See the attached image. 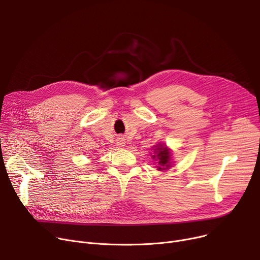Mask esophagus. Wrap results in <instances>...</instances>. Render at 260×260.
<instances>
[{
	"label": "esophagus",
	"instance_id": "1",
	"mask_svg": "<svg viewBox=\"0 0 260 260\" xmlns=\"http://www.w3.org/2000/svg\"><path fill=\"white\" fill-rule=\"evenodd\" d=\"M117 145L119 146V147H123V146H124L125 145V140L124 139H123V138H118L117 139Z\"/></svg>",
	"mask_w": 260,
	"mask_h": 260
}]
</instances>
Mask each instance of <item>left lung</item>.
Returning <instances> with one entry per match:
<instances>
[{
  "label": "left lung",
  "instance_id": "left-lung-1",
  "mask_svg": "<svg viewBox=\"0 0 260 260\" xmlns=\"http://www.w3.org/2000/svg\"><path fill=\"white\" fill-rule=\"evenodd\" d=\"M152 158L155 160L156 169L158 171H167L171 169L174 165L172 149L165 143H158L153 146Z\"/></svg>",
  "mask_w": 260,
  "mask_h": 260
}]
</instances>
